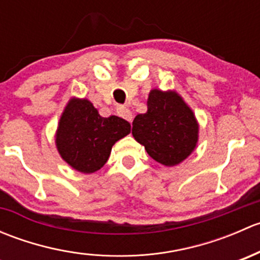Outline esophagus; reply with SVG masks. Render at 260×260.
Listing matches in <instances>:
<instances>
[{"label":"esophagus","instance_id":"obj_1","mask_svg":"<svg viewBox=\"0 0 260 260\" xmlns=\"http://www.w3.org/2000/svg\"><path fill=\"white\" fill-rule=\"evenodd\" d=\"M117 113H118V115H119V117L127 119L128 122H132V120H133L132 112H131L128 108H125V107H119V108L117 109Z\"/></svg>","mask_w":260,"mask_h":260}]
</instances>
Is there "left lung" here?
<instances>
[{"mask_svg": "<svg viewBox=\"0 0 260 260\" xmlns=\"http://www.w3.org/2000/svg\"><path fill=\"white\" fill-rule=\"evenodd\" d=\"M132 124L135 140L164 166L181 164L198 146V119L176 90L152 89L147 112L136 115Z\"/></svg>", "mask_w": 260, "mask_h": 260, "instance_id": "8db88e82", "label": "left lung"}]
</instances>
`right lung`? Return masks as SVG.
I'll use <instances>...</instances> for the list:
<instances>
[{"label":"right lung","instance_id":"1","mask_svg":"<svg viewBox=\"0 0 260 260\" xmlns=\"http://www.w3.org/2000/svg\"><path fill=\"white\" fill-rule=\"evenodd\" d=\"M131 132L123 118H104L90 101L73 96L60 115L55 145L60 157L75 171L94 174L106 165L112 147Z\"/></svg>","mask_w":260,"mask_h":260}]
</instances>
